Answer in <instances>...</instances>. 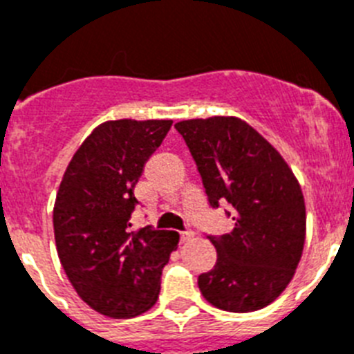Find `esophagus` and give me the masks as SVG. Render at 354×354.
<instances>
[{"label":"esophagus","mask_w":354,"mask_h":354,"mask_svg":"<svg viewBox=\"0 0 354 354\" xmlns=\"http://www.w3.org/2000/svg\"><path fill=\"white\" fill-rule=\"evenodd\" d=\"M193 237H195V234H193L192 230H187V232H183V234H180V243H183V245H186V243H189V241H192Z\"/></svg>","instance_id":"esophagus-1"}]
</instances>
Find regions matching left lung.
<instances>
[{
    "label": "left lung",
    "instance_id": "obj_1",
    "mask_svg": "<svg viewBox=\"0 0 354 354\" xmlns=\"http://www.w3.org/2000/svg\"><path fill=\"white\" fill-rule=\"evenodd\" d=\"M175 129L195 159L209 204L227 200L234 207L232 232L209 236L218 259L198 277L200 292L227 312L264 308L289 286L301 259L306 212L298 179L241 118H193Z\"/></svg>",
    "mask_w": 354,
    "mask_h": 354
}]
</instances>
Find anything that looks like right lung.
I'll return each instance as SVG.
<instances>
[{
  "mask_svg": "<svg viewBox=\"0 0 354 354\" xmlns=\"http://www.w3.org/2000/svg\"><path fill=\"white\" fill-rule=\"evenodd\" d=\"M171 120H109L68 162L53 209L58 257L77 296L99 314L129 319L154 306L179 234L129 232L134 186Z\"/></svg>",
  "mask_w": 354,
  "mask_h": 354,
  "instance_id": "1",
  "label": "right lung"
}]
</instances>
